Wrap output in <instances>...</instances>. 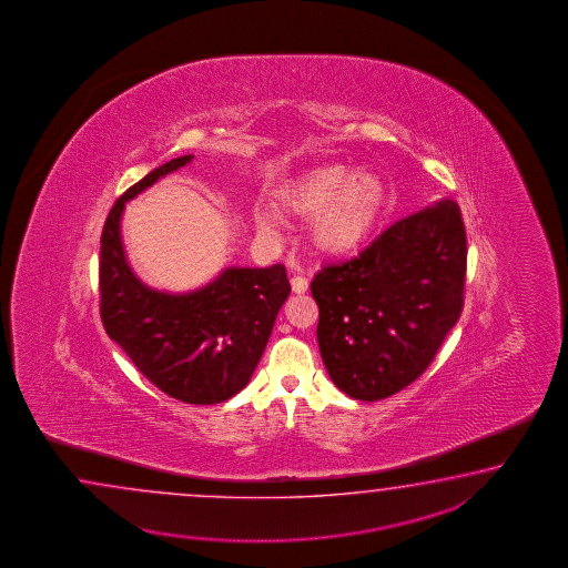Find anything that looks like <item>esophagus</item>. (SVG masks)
Returning a JSON list of instances; mask_svg holds the SVG:
<instances>
[{"label":"esophagus","instance_id":"34e87169","mask_svg":"<svg viewBox=\"0 0 568 568\" xmlns=\"http://www.w3.org/2000/svg\"><path fill=\"white\" fill-rule=\"evenodd\" d=\"M290 284H292V292L294 294H304L308 290V280L304 278V276H294V278L290 280Z\"/></svg>","mask_w":568,"mask_h":568}]
</instances>
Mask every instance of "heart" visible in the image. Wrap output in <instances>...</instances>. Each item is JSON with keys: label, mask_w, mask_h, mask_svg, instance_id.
<instances>
[{"label": "heart", "mask_w": 568, "mask_h": 568, "mask_svg": "<svg viewBox=\"0 0 568 568\" xmlns=\"http://www.w3.org/2000/svg\"><path fill=\"white\" fill-rule=\"evenodd\" d=\"M282 217L311 219V235L321 252L351 254L372 237L386 215L389 193L382 176L369 170L351 172L343 164L306 170L290 179L272 194ZM262 231L276 227L267 211L255 213Z\"/></svg>", "instance_id": "obj_1"}]
</instances>
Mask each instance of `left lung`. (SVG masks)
I'll return each mask as SVG.
<instances>
[{
  "label": "left lung",
  "mask_w": 568,
  "mask_h": 568,
  "mask_svg": "<svg viewBox=\"0 0 568 568\" xmlns=\"http://www.w3.org/2000/svg\"><path fill=\"white\" fill-rule=\"evenodd\" d=\"M467 233L455 201L399 219L311 284L326 372L347 396L384 399L435 359L463 311Z\"/></svg>",
  "instance_id": "left-lung-1"
}]
</instances>
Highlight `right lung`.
Instances as JSON below:
<instances>
[{"label": "right lung", "mask_w": 568, "mask_h": 568, "mask_svg": "<svg viewBox=\"0 0 568 568\" xmlns=\"http://www.w3.org/2000/svg\"><path fill=\"white\" fill-rule=\"evenodd\" d=\"M191 160L158 166L111 206L101 233L99 311L109 338L154 386L186 404H219L252 379L290 282L282 264L227 267L189 294L158 292L135 278L121 243L123 206Z\"/></svg>", "instance_id": "obj_1"}]
</instances>
